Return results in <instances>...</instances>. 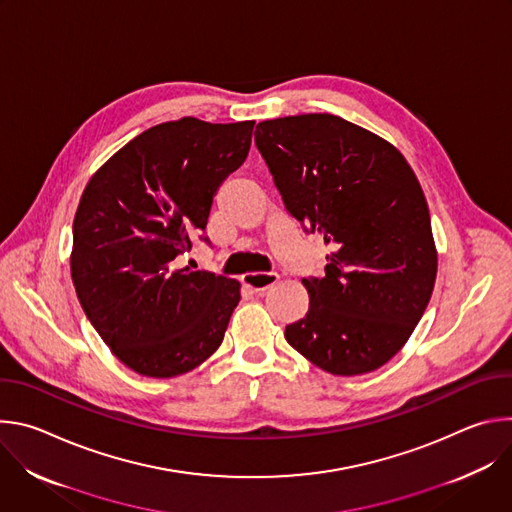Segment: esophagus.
<instances>
[{
	"label": "esophagus",
	"instance_id": "obj_1",
	"mask_svg": "<svg viewBox=\"0 0 512 512\" xmlns=\"http://www.w3.org/2000/svg\"><path fill=\"white\" fill-rule=\"evenodd\" d=\"M277 279H279L277 273H247V275H243V283L247 287H251L259 296H263L271 285H275Z\"/></svg>",
	"mask_w": 512,
	"mask_h": 512
}]
</instances>
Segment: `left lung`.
Wrapping results in <instances>:
<instances>
[{
	"label": "left lung",
	"instance_id": "obj_1",
	"mask_svg": "<svg viewBox=\"0 0 512 512\" xmlns=\"http://www.w3.org/2000/svg\"><path fill=\"white\" fill-rule=\"evenodd\" d=\"M255 143L285 210L332 253L302 279L308 314L285 340L338 377L377 371L409 340L437 273L429 208L407 160L330 113L261 121Z\"/></svg>",
	"mask_w": 512,
	"mask_h": 512
}]
</instances>
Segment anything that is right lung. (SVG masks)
<instances>
[{"mask_svg":"<svg viewBox=\"0 0 512 512\" xmlns=\"http://www.w3.org/2000/svg\"><path fill=\"white\" fill-rule=\"evenodd\" d=\"M253 125L196 117L154 125L111 156L81 196L72 283L103 342L143 377L184 375L225 338L239 281L180 269L176 259L206 229L218 186L245 162Z\"/></svg>","mask_w":512,"mask_h":512,"instance_id":"add662e5","label":"right lung"}]
</instances>
